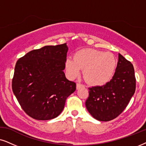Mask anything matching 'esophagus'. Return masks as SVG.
I'll list each match as a JSON object with an SVG mask.
<instances>
[{
    "instance_id": "esophagus-1",
    "label": "esophagus",
    "mask_w": 146,
    "mask_h": 146,
    "mask_svg": "<svg viewBox=\"0 0 146 146\" xmlns=\"http://www.w3.org/2000/svg\"><path fill=\"white\" fill-rule=\"evenodd\" d=\"M84 87V85L81 84L80 83H77V89H79V88H81V87Z\"/></svg>"
}]
</instances>
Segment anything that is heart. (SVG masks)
I'll list each match as a JSON object with an SVG mask.
<instances>
[{
    "label": "heart",
    "mask_w": 146,
    "mask_h": 146,
    "mask_svg": "<svg viewBox=\"0 0 146 146\" xmlns=\"http://www.w3.org/2000/svg\"><path fill=\"white\" fill-rule=\"evenodd\" d=\"M117 64V59L112 53L83 48L74 54L73 59L67 58L65 68L67 74L72 78L79 76L81 69H84V76L89 83L103 85L113 78Z\"/></svg>",
    "instance_id": "obj_1"
}]
</instances>
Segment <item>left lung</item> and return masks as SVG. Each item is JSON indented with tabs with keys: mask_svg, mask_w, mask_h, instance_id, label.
<instances>
[{
	"mask_svg": "<svg viewBox=\"0 0 146 146\" xmlns=\"http://www.w3.org/2000/svg\"><path fill=\"white\" fill-rule=\"evenodd\" d=\"M85 106L95 119L108 121L119 115L129 104L135 91L133 66L121 54L111 80L102 86L89 88Z\"/></svg>",
	"mask_w": 146,
	"mask_h": 146,
	"instance_id": "8db88e82",
	"label": "left lung"
}]
</instances>
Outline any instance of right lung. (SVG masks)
<instances>
[{"label":"right lung","mask_w":146,"mask_h":146,"mask_svg":"<svg viewBox=\"0 0 146 146\" xmlns=\"http://www.w3.org/2000/svg\"><path fill=\"white\" fill-rule=\"evenodd\" d=\"M67 44L44 46L17 61L12 89L23 111L37 120L57 117L76 83L65 77Z\"/></svg>","instance_id":"right-lung-1"}]
</instances>
